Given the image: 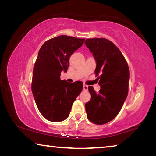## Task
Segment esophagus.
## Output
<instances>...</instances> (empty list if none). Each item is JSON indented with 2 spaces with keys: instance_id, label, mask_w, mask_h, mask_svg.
Listing matches in <instances>:
<instances>
[{
  "instance_id": "34e87169",
  "label": "esophagus",
  "mask_w": 156,
  "mask_h": 156,
  "mask_svg": "<svg viewBox=\"0 0 156 156\" xmlns=\"http://www.w3.org/2000/svg\"><path fill=\"white\" fill-rule=\"evenodd\" d=\"M83 91H88V86L86 84L83 85Z\"/></svg>"
}]
</instances>
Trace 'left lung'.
Wrapping results in <instances>:
<instances>
[{
	"instance_id": "left-lung-1",
	"label": "left lung",
	"mask_w": 156,
	"mask_h": 156,
	"mask_svg": "<svg viewBox=\"0 0 156 156\" xmlns=\"http://www.w3.org/2000/svg\"><path fill=\"white\" fill-rule=\"evenodd\" d=\"M84 44L96 60L95 73L100 74L99 93L88 87L91 98L85 104L87 116L91 122L104 125L117 116L127 97L129 66L120 49L107 39L89 38Z\"/></svg>"
}]
</instances>
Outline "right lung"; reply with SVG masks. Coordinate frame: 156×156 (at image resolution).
I'll use <instances>...</instances> for the list:
<instances>
[{
  "label": "right lung",
  "instance_id": "right-lung-1",
  "mask_svg": "<svg viewBox=\"0 0 156 156\" xmlns=\"http://www.w3.org/2000/svg\"><path fill=\"white\" fill-rule=\"evenodd\" d=\"M85 39L59 36L46 41L39 50L34 65L31 90L39 112L51 122L67 118L72 105L83 90V83L60 80L67 72L70 56L83 45Z\"/></svg>",
  "mask_w": 156,
  "mask_h": 156
}]
</instances>
